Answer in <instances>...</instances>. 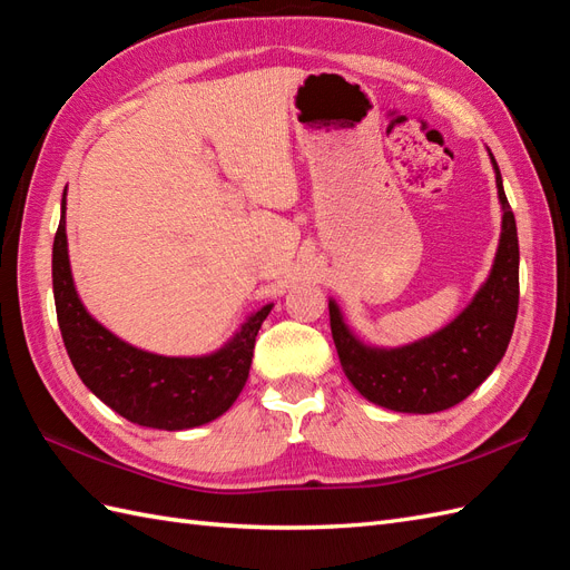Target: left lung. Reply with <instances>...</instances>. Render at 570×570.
Instances as JSON below:
<instances>
[{"label":"left lung","instance_id":"8db88e82","mask_svg":"<svg viewBox=\"0 0 570 570\" xmlns=\"http://www.w3.org/2000/svg\"><path fill=\"white\" fill-rule=\"evenodd\" d=\"M501 202V238L487 282L445 327L402 346L363 342L330 298V327L344 375L358 395L402 414L450 410L487 381L513 337L520 298L515 216L503 193L499 164L489 151Z\"/></svg>","mask_w":570,"mask_h":570}]
</instances>
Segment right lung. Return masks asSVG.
Returning <instances> with one entry per match:
<instances>
[{"label": "right lung", "instance_id": "right-lung-1", "mask_svg": "<svg viewBox=\"0 0 570 570\" xmlns=\"http://www.w3.org/2000/svg\"><path fill=\"white\" fill-rule=\"evenodd\" d=\"M67 199L52 245V291L57 323L81 383L132 424L185 431L226 414L250 375L255 337L274 303L245 317L216 352L164 356L120 340L86 311L67 250Z\"/></svg>", "mask_w": 570, "mask_h": 570}]
</instances>
